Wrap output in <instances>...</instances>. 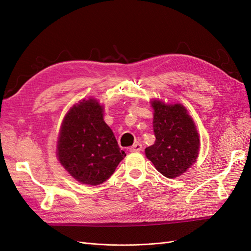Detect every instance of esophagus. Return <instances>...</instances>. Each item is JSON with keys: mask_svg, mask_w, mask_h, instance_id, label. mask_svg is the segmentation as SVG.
<instances>
[{"mask_svg": "<svg viewBox=\"0 0 251 251\" xmlns=\"http://www.w3.org/2000/svg\"><path fill=\"white\" fill-rule=\"evenodd\" d=\"M141 150H142V144L139 142L134 143L133 146L130 148L131 153H138V151H140Z\"/></svg>", "mask_w": 251, "mask_h": 251, "instance_id": "34e87169", "label": "esophagus"}]
</instances>
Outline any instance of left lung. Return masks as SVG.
I'll return each instance as SVG.
<instances>
[{"instance_id":"8db88e82","label":"left lung","mask_w":251,"mask_h":251,"mask_svg":"<svg viewBox=\"0 0 251 251\" xmlns=\"http://www.w3.org/2000/svg\"><path fill=\"white\" fill-rule=\"evenodd\" d=\"M156 141L146 149L147 158L166 178H176L196 161L199 135L193 119L182 104L151 101Z\"/></svg>"}]
</instances>
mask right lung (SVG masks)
<instances>
[{
    "instance_id": "obj_1",
    "label": "right lung",
    "mask_w": 251,
    "mask_h": 251,
    "mask_svg": "<svg viewBox=\"0 0 251 251\" xmlns=\"http://www.w3.org/2000/svg\"><path fill=\"white\" fill-rule=\"evenodd\" d=\"M102 112L95 100H83L68 112L60 128L58 160L82 184L103 183L126 157Z\"/></svg>"
}]
</instances>
